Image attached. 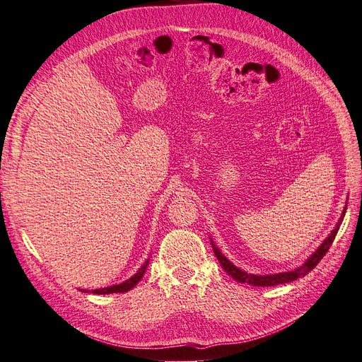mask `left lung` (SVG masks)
Here are the masks:
<instances>
[{"label": "left lung", "instance_id": "1", "mask_svg": "<svg viewBox=\"0 0 362 362\" xmlns=\"http://www.w3.org/2000/svg\"><path fill=\"white\" fill-rule=\"evenodd\" d=\"M344 213H346V208H344L341 217H339V221L337 222L335 228L332 229V233L326 237V240L319 246V249H317L314 254L308 259H306L300 267L294 269V270H290V272L273 273V275H252V273H246L245 270L235 267L231 261H229L228 258H225L222 255V252L218 250L216 247V245L213 243V240H211V246H213V250H214V255L217 257L218 262H221V266L223 267V270L233 279H235L238 282H243V284H249V286H255V287L279 286V284H287V282H291V281H296V279L305 276L306 273H310L317 264H319L320 259L326 255V252L329 250V247H331V245L334 242V238H335L338 229H339V225H341L343 218H344Z\"/></svg>", "mask_w": 362, "mask_h": 362}]
</instances>
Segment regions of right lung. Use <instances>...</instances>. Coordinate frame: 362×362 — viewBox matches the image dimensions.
<instances>
[{"label":"right lung","instance_id":"obj_1","mask_svg":"<svg viewBox=\"0 0 362 362\" xmlns=\"http://www.w3.org/2000/svg\"><path fill=\"white\" fill-rule=\"evenodd\" d=\"M148 262H149V259H146V261H145V264L141 266V267L137 270L136 275H133V276H131L129 279H127L125 282H122V284H117V286H112V287H105V288L92 290V293H95V294H110V293H125V291L131 290V288L137 286V282H139L141 278H144L145 272H146V267H148ZM83 291H86V290H83ZM86 293H87V291H86Z\"/></svg>","mask_w":362,"mask_h":362}]
</instances>
